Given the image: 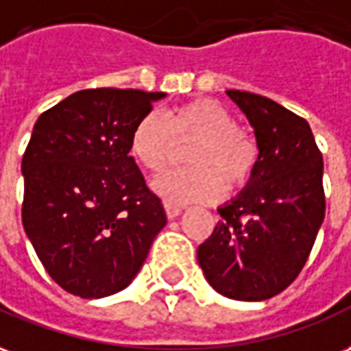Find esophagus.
<instances>
[{
  "mask_svg": "<svg viewBox=\"0 0 351 351\" xmlns=\"http://www.w3.org/2000/svg\"><path fill=\"white\" fill-rule=\"evenodd\" d=\"M165 209H166V215H168V219H176V217H179L181 211H183L181 206H178V204H170V202H166Z\"/></svg>",
  "mask_w": 351,
  "mask_h": 351,
  "instance_id": "1",
  "label": "esophagus"
}]
</instances>
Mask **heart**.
Wrapping results in <instances>:
<instances>
[{"instance_id": "heart-1", "label": "heart", "mask_w": 351, "mask_h": 351, "mask_svg": "<svg viewBox=\"0 0 351 351\" xmlns=\"http://www.w3.org/2000/svg\"><path fill=\"white\" fill-rule=\"evenodd\" d=\"M191 168L166 173L155 181L165 200L176 204L213 202L224 193L247 185L256 170L260 149L249 130L235 125L224 104L213 99H194L165 117L147 114L130 134V155L145 172L162 173L186 147Z\"/></svg>"}]
</instances>
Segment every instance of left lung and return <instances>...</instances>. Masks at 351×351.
<instances>
[{"instance_id":"8db88e82","label":"left lung","mask_w":351,"mask_h":351,"mask_svg":"<svg viewBox=\"0 0 351 351\" xmlns=\"http://www.w3.org/2000/svg\"><path fill=\"white\" fill-rule=\"evenodd\" d=\"M254 129L252 178L217 211L222 219L198 247L207 282L237 301H263L298 277L326 217L324 158L303 117L262 95L226 91Z\"/></svg>"}]
</instances>
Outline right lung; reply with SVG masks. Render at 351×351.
<instances>
[{
  "instance_id": "1",
  "label": "right lung",
  "mask_w": 351,
  "mask_h": 351,
  "mask_svg": "<svg viewBox=\"0 0 351 351\" xmlns=\"http://www.w3.org/2000/svg\"><path fill=\"white\" fill-rule=\"evenodd\" d=\"M166 93L84 89L46 110L22 158V224L53 282L82 299L127 288L166 226L130 134Z\"/></svg>"
}]
</instances>
